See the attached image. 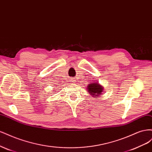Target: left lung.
Instances as JSON below:
<instances>
[{
	"label": "left lung",
	"mask_w": 152,
	"mask_h": 152,
	"mask_svg": "<svg viewBox=\"0 0 152 152\" xmlns=\"http://www.w3.org/2000/svg\"><path fill=\"white\" fill-rule=\"evenodd\" d=\"M87 90L89 91V93L91 94V95H93V96H96V97L98 96L99 94H102V92L103 91V88L99 85L98 83H93L91 84L88 86V87H87Z\"/></svg>",
	"instance_id": "1"
}]
</instances>
